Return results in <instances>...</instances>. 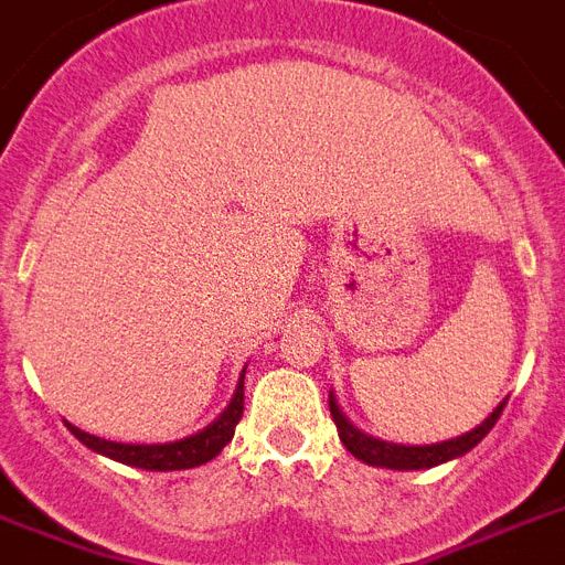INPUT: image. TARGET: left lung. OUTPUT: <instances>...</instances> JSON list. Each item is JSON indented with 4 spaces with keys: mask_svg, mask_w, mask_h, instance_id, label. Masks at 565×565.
<instances>
[{
    "mask_svg": "<svg viewBox=\"0 0 565 565\" xmlns=\"http://www.w3.org/2000/svg\"><path fill=\"white\" fill-rule=\"evenodd\" d=\"M328 403L330 415H333V424H337L339 429V441L345 444L351 456L360 458V461H365V465L371 467H388V470H426V467L444 465L449 458H458L465 456V452H470V449L493 429V424L499 420V415H502L508 401L499 403L497 409L490 412V415L484 417L476 429H470V433L458 435V438H449V441L441 444H424V447H406V444H388L380 441V438H371V435L356 429V426L342 415L333 392H330Z\"/></svg>",
    "mask_w": 565,
    "mask_h": 565,
    "instance_id": "obj_1",
    "label": "left lung"
}]
</instances>
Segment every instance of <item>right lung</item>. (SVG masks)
Wrapping results in <instances>:
<instances>
[{
	"label": "right lung",
	"instance_id": "obj_1",
	"mask_svg": "<svg viewBox=\"0 0 565 565\" xmlns=\"http://www.w3.org/2000/svg\"><path fill=\"white\" fill-rule=\"evenodd\" d=\"M243 374L237 380V388L232 394V401L223 412H220L217 420H211L205 429H200L196 435H188L182 441L171 444H118L107 441V438H95V435L77 429V426L66 424L72 429L77 441L86 444L89 449L100 452V456L116 458L121 465L141 467V470H188V467H200L205 461H211L214 456H220V449L226 447L232 438H235V426L243 417Z\"/></svg>",
	"mask_w": 565,
	"mask_h": 565
}]
</instances>
